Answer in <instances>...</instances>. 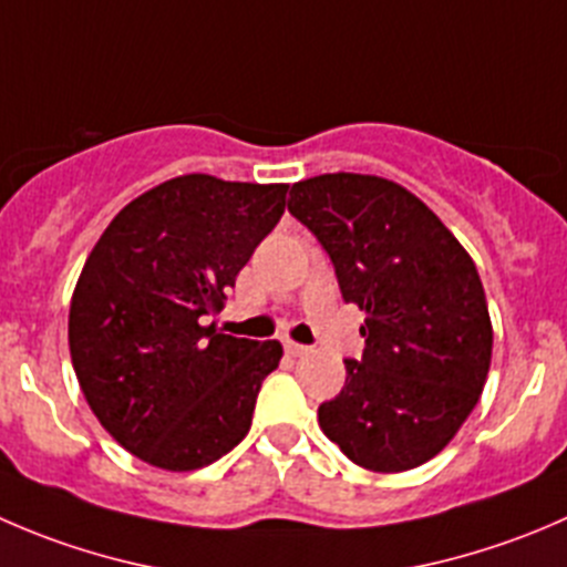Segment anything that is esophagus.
Returning a JSON list of instances; mask_svg holds the SVG:
<instances>
[{
    "label": "esophagus",
    "instance_id": "1",
    "mask_svg": "<svg viewBox=\"0 0 567 567\" xmlns=\"http://www.w3.org/2000/svg\"><path fill=\"white\" fill-rule=\"evenodd\" d=\"M285 351H288L290 357H301V354H307V346H301V343H293V340H285Z\"/></svg>",
    "mask_w": 567,
    "mask_h": 567
}]
</instances>
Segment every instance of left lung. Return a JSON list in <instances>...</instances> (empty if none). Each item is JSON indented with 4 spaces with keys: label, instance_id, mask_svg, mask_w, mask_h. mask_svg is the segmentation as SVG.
Wrapping results in <instances>:
<instances>
[{
    "label": "left lung",
    "instance_id": "obj_1",
    "mask_svg": "<svg viewBox=\"0 0 567 567\" xmlns=\"http://www.w3.org/2000/svg\"><path fill=\"white\" fill-rule=\"evenodd\" d=\"M288 210L329 255L343 301L365 310L360 360L318 406L351 463L399 474L443 452L491 368L493 329L474 260L401 185L321 174L290 188Z\"/></svg>",
    "mask_w": 567,
    "mask_h": 567
}]
</instances>
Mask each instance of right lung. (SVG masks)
Returning <instances> with one entry per match:
<instances>
[{
	"label": "right lung",
	"mask_w": 567,
	"mask_h": 567,
	"mask_svg": "<svg viewBox=\"0 0 567 567\" xmlns=\"http://www.w3.org/2000/svg\"><path fill=\"white\" fill-rule=\"evenodd\" d=\"M288 185L188 174L146 190L110 221L76 282L69 346L104 430L166 471L233 452L251 426L279 340L205 327L285 213Z\"/></svg>",
	"instance_id": "1"
}]
</instances>
